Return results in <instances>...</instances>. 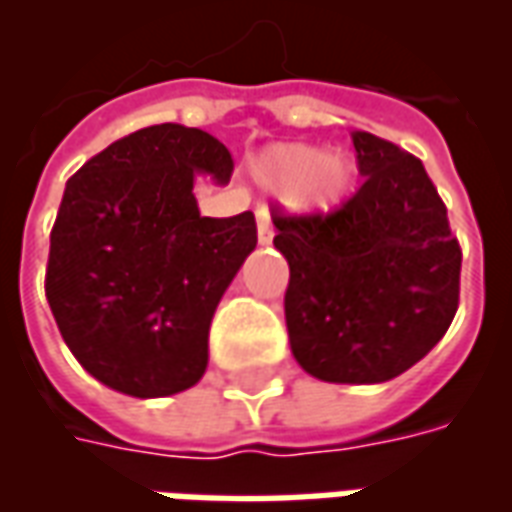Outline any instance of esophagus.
Segmentation results:
<instances>
[{
  "mask_svg": "<svg viewBox=\"0 0 512 512\" xmlns=\"http://www.w3.org/2000/svg\"><path fill=\"white\" fill-rule=\"evenodd\" d=\"M271 238H274L271 216H268L266 208H260V211H257V241H260V244H271Z\"/></svg>",
  "mask_w": 512,
  "mask_h": 512,
  "instance_id": "34e87169",
  "label": "esophagus"
}]
</instances>
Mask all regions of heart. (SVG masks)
<instances>
[{
    "instance_id": "heart-1",
    "label": "heart",
    "mask_w": 512,
    "mask_h": 512,
    "mask_svg": "<svg viewBox=\"0 0 512 512\" xmlns=\"http://www.w3.org/2000/svg\"><path fill=\"white\" fill-rule=\"evenodd\" d=\"M252 175L268 191H285L299 213H332L351 194L356 164L345 153H323L304 142L266 147L252 164Z\"/></svg>"
}]
</instances>
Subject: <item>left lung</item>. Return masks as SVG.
I'll return each instance as SVG.
<instances>
[{"instance_id":"1","label":"left lung","mask_w":512,"mask_h":512,"mask_svg":"<svg viewBox=\"0 0 512 512\" xmlns=\"http://www.w3.org/2000/svg\"><path fill=\"white\" fill-rule=\"evenodd\" d=\"M359 175L343 208L274 216L290 266V351L329 384H381L417 365L450 329L461 246L422 161L354 131Z\"/></svg>"}]
</instances>
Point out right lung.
Returning <instances> with one entry per match:
<instances>
[{
  "mask_svg": "<svg viewBox=\"0 0 512 512\" xmlns=\"http://www.w3.org/2000/svg\"><path fill=\"white\" fill-rule=\"evenodd\" d=\"M197 175L230 180V150L200 128H139L65 186L46 299L79 365L115 392L167 397L208 367V329L257 246L255 213L200 216Z\"/></svg>",
  "mask_w": 512,
  "mask_h": 512,
  "instance_id": "obj_1",
  "label": "right lung"
}]
</instances>
